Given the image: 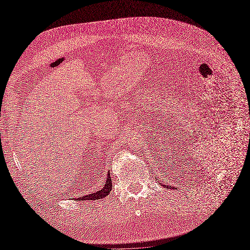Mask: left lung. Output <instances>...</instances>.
<instances>
[{"label": "left lung", "mask_w": 250, "mask_h": 250, "mask_svg": "<svg viewBox=\"0 0 250 250\" xmlns=\"http://www.w3.org/2000/svg\"><path fill=\"white\" fill-rule=\"evenodd\" d=\"M167 188H168V187H167Z\"/></svg>", "instance_id": "left-lung-1"}]
</instances>
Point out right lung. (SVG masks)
I'll return each mask as SVG.
<instances>
[{"label":"right lung","instance_id":"1","mask_svg":"<svg viewBox=\"0 0 250 250\" xmlns=\"http://www.w3.org/2000/svg\"><path fill=\"white\" fill-rule=\"evenodd\" d=\"M112 188V183H111V177H110V174L108 172V175L106 178V181H105V186L102 188V190L100 191H97L93 194H88L86 196H81L79 198H76L77 200H97V199H102L104 197H106V196L110 193Z\"/></svg>","mask_w":250,"mask_h":250}]
</instances>
